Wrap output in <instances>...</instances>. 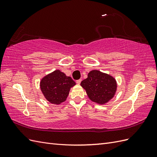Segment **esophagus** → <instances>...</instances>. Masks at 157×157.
Returning a JSON list of instances; mask_svg holds the SVG:
<instances>
[{
    "label": "esophagus",
    "mask_w": 157,
    "mask_h": 157,
    "mask_svg": "<svg viewBox=\"0 0 157 157\" xmlns=\"http://www.w3.org/2000/svg\"><path fill=\"white\" fill-rule=\"evenodd\" d=\"M81 81H82L81 79H78L77 80V81H76V82H77V84H80V82H81Z\"/></svg>",
    "instance_id": "1"
}]
</instances>
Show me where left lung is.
Segmentation results:
<instances>
[{"mask_svg": "<svg viewBox=\"0 0 157 157\" xmlns=\"http://www.w3.org/2000/svg\"><path fill=\"white\" fill-rule=\"evenodd\" d=\"M80 85L86 90L90 100L101 105L111 100L117 88L116 80L112 76L98 70L90 71Z\"/></svg>", "mask_w": 157, "mask_h": 157, "instance_id": "1", "label": "left lung"}]
</instances>
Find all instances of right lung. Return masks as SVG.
<instances>
[{"label": "right lung", "mask_w": 157, "mask_h": 157, "mask_svg": "<svg viewBox=\"0 0 157 157\" xmlns=\"http://www.w3.org/2000/svg\"><path fill=\"white\" fill-rule=\"evenodd\" d=\"M76 84L70 77L56 70L42 78L40 86L45 98L50 103L58 105L67 99L71 88Z\"/></svg>", "instance_id": "obj_1"}]
</instances>
